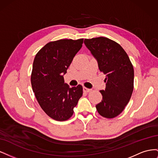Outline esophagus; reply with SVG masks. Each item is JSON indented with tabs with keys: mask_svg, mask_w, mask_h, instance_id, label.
<instances>
[{
	"mask_svg": "<svg viewBox=\"0 0 158 158\" xmlns=\"http://www.w3.org/2000/svg\"><path fill=\"white\" fill-rule=\"evenodd\" d=\"M83 91L84 92H91V90L90 89H88V88H85V87H84L83 88Z\"/></svg>",
	"mask_w": 158,
	"mask_h": 158,
	"instance_id": "34e87169",
	"label": "esophagus"
}]
</instances>
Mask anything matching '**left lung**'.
Instances as JSON below:
<instances>
[{"instance_id": "left-lung-1", "label": "left lung", "mask_w": 158, "mask_h": 158, "mask_svg": "<svg viewBox=\"0 0 158 158\" xmlns=\"http://www.w3.org/2000/svg\"><path fill=\"white\" fill-rule=\"evenodd\" d=\"M84 44L106 76V87L100 91L103 99L95 106L97 111L103 117H115L125 109L133 92L134 69L130 59L120 45L107 37L85 39Z\"/></svg>"}]
</instances>
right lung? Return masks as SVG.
<instances>
[{
    "label": "right lung",
    "instance_id": "obj_1",
    "mask_svg": "<svg viewBox=\"0 0 158 158\" xmlns=\"http://www.w3.org/2000/svg\"><path fill=\"white\" fill-rule=\"evenodd\" d=\"M83 39L60 40L49 42L37 52L33 60L31 82L41 109L54 120H68L82 97L81 85L70 88L64 75L76 54L82 47Z\"/></svg>",
    "mask_w": 158,
    "mask_h": 158
}]
</instances>
